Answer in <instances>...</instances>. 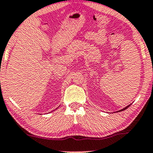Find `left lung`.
<instances>
[{"label":"left lung","mask_w":153,"mask_h":153,"mask_svg":"<svg viewBox=\"0 0 153 153\" xmlns=\"http://www.w3.org/2000/svg\"><path fill=\"white\" fill-rule=\"evenodd\" d=\"M129 106H130V105H129V106H126V107H125V108H124V109H121V110H120V111H123V110H125V109H128V107H129Z\"/></svg>","instance_id":"1"}]
</instances>
